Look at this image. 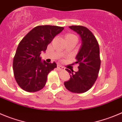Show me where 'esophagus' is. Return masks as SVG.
<instances>
[{
	"label": "esophagus",
	"mask_w": 122,
	"mask_h": 122,
	"mask_svg": "<svg viewBox=\"0 0 122 122\" xmlns=\"http://www.w3.org/2000/svg\"><path fill=\"white\" fill-rule=\"evenodd\" d=\"M57 68H58V69H59V70H65L64 67H63L62 66H59V65L57 66Z\"/></svg>",
	"instance_id": "34e87169"
}]
</instances>
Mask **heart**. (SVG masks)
I'll return each instance as SVG.
<instances>
[{
  "instance_id": "1",
  "label": "heart",
  "mask_w": 122,
  "mask_h": 122,
  "mask_svg": "<svg viewBox=\"0 0 122 122\" xmlns=\"http://www.w3.org/2000/svg\"><path fill=\"white\" fill-rule=\"evenodd\" d=\"M73 38L78 40L76 36L75 35H74V34H71V33L67 34L66 35H65V39H66V40H70V39H73Z\"/></svg>"
}]
</instances>
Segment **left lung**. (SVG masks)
Returning a JSON list of instances; mask_svg holds the SVG:
<instances>
[{"label":"left lung","instance_id":"left-lung-1","mask_svg":"<svg viewBox=\"0 0 122 122\" xmlns=\"http://www.w3.org/2000/svg\"><path fill=\"white\" fill-rule=\"evenodd\" d=\"M70 29L80 35L82 46L76 56L78 71L66 69L70 73V79L64 82L66 88L74 93H82L89 90L98 77L101 67L99 46L94 34L82 26H70Z\"/></svg>","mask_w":122,"mask_h":122}]
</instances>
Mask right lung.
I'll return each instance as SVG.
<instances>
[{"mask_svg": "<svg viewBox=\"0 0 122 122\" xmlns=\"http://www.w3.org/2000/svg\"><path fill=\"white\" fill-rule=\"evenodd\" d=\"M63 29L57 26H38L20 41L14 57L13 70L15 79L21 89L36 92L45 86L47 75L57 65L55 62L41 61L40 54Z\"/></svg>", "mask_w": 122, "mask_h": 122, "instance_id": "right-lung-1", "label": "right lung"}]
</instances>
